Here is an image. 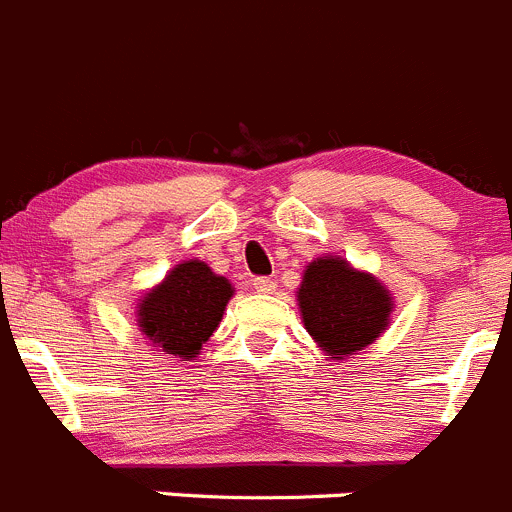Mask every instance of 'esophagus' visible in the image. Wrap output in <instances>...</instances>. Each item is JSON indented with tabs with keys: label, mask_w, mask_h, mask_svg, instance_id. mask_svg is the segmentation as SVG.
<instances>
[{
	"label": "esophagus",
	"mask_w": 512,
	"mask_h": 512,
	"mask_svg": "<svg viewBox=\"0 0 512 512\" xmlns=\"http://www.w3.org/2000/svg\"><path fill=\"white\" fill-rule=\"evenodd\" d=\"M252 285H255L257 293H272V290H275V283H272L270 278H255Z\"/></svg>",
	"instance_id": "esophagus-1"
}]
</instances>
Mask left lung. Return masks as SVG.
I'll list each match as a JSON object with an SVG mask.
<instances>
[{"label":"left lung","instance_id":"obj_1","mask_svg":"<svg viewBox=\"0 0 512 512\" xmlns=\"http://www.w3.org/2000/svg\"><path fill=\"white\" fill-rule=\"evenodd\" d=\"M298 303L310 336L328 356L343 358L384 333L394 300L379 280L341 257H321L305 270Z\"/></svg>","mask_w":512,"mask_h":512}]
</instances>
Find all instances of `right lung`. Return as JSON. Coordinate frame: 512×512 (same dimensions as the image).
Instances as JSON below:
<instances>
[{
    "label": "right lung",
    "instance_id": "add662e5",
    "mask_svg": "<svg viewBox=\"0 0 512 512\" xmlns=\"http://www.w3.org/2000/svg\"><path fill=\"white\" fill-rule=\"evenodd\" d=\"M232 285L202 260L176 265L138 305V326L148 341L179 358H194L222 321Z\"/></svg>",
    "mask_w": 512,
    "mask_h": 512
}]
</instances>
